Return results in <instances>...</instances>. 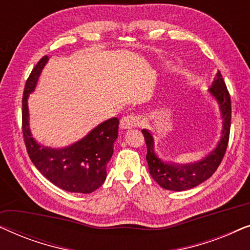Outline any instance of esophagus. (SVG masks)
Segmentation results:
<instances>
[{
  "instance_id": "obj_1",
  "label": "esophagus",
  "mask_w": 250,
  "mask_h": 250,
  "mask_svg": "<svg viewBox=\"0 0 250 250\" xmlns=\"http://www.w3.org/2000/svg\"><path fill=\"white\" fill-rule=\"evenodd\" d=\"M141 117L138 115H127L121 119V127L124 129H129L140 125Z\"/></svg>"
}]
</instances>
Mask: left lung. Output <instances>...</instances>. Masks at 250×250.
Returning <instances> with one entry per match:
<instances>
[{
	"label": "left lung",
	"instance_id": "8db88e82",
	"mask_svg": "<svg viewBox=\"0 0 250 250\" xmlns=\"http://www.w3.org/2000/svg\"><path fill=\"white\" fill-rule=\"evenodd\" d=\"M209 92L216 99L218 107H220L221 116L223 119V129H222V136L217 146L204 159L190 164L164 162L157 157L153 149L152 134L146 129H142L146 145V162L149 166V173L152 179L164 189L172 191L192 189L198 184L209 179L223 159L224 153L227 151L229 138H230L231 98L220 71L214 77Z\"/></svg>",
	"mask_w": 250,
	"mask_h": 250
}]
</instances>
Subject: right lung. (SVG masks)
Returning a JSON list of instances; mask_svg holds the SVG:
<instances>
[{"label": "right lung", "mask_w": 250, "mask_h": 250, "mask_svg": "<svg viewBox=\"0 0 250 250\" xmlns=\"http://www.w3.org/2000/svg\"><path fill=\"white\" fill-rule=\"evenodd\" d=\"M49 60L44 56L26 81L22 95V134L30 160L51 183L68 192L91 193L104 184L107 164L118 136L117 117L101 123L74 145L52 149L39 145L29 129L28 97L35 90L42 69Z\"/></svg>", "instance_id": "obj_1"}]
</instances>
